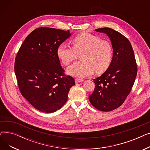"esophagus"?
<instances>
[{"instance_id": "34e87169", "label": "esophagus", "mask_w": 150, "mask_h": 150, "mask_svg": "<svg viewBox=\"0 0 150 150\" xmlns=\"http://www.w3.org/2000/svg\"><path fill=\"white\" fill-rule=\"evenodd\" d=\"M84 80L83 79H80V78H76L75 79V83H80L83 81Z\"/></svg>"}]
</instances>
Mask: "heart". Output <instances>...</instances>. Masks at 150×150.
<instances>
[{"mask_svg":"<svg viewBox=\"0 0 150 150\" xmlns=\"http://www.w3.org/2000/svg\"><path fill=\"white\" fill-rule=\"evenodd\" d=\"M72 42L73 47L61 43L57 50L58 58L64 65L69 64L81 53L82 61L70 66L67 70L68 74L84 78L92 75L95 70L97 73H103L109 68L112 58V47L109 42L87 32L76 36Z\"/></svg>","mask_w":150,"mask_h":150,"instance_id":"b5f03b06","label":"heart"}]
</instances>
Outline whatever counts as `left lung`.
Listing matches in <instances>:
<instances>
[{"instance_id":"obj_1","label":"left lung","mask_w":150,"mask_h":150,"mask_svg":"<svg viewBox=\"0 0 150 150\" xmlns=\"http://www.w3.org/2000/svg\"><path fill=\"white\" fill-rule=\"evenodd\" d=\"M95 30L109 36L113 56L106 72L93 80L96 87L89 100L98 110L108 112L120 106L129 95L137 76V67L132 47L127 38L110 28Z\"/></svg>"}]
</instances>
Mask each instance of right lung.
I'll return each instance as SVG.
<instances>
[{"label": "right lung", "mask_w": 150, "mask_h": 150, "mask_svg": "<svg viewBox=\"0 0 150 150\" xmlns=\"http://www.w3.org/2000/svg\"><path fill=\"white\" fill-rule=\"evenodd\" d=\"M69 30L40 27L25 38L18 52L14 72L22 96L35 108L52 113L67 100L74 78L64 74L57 50L70 36Z\"/></svg>", "instance_id": "add662e5"}]
</instances>
